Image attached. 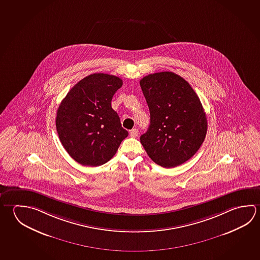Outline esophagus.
<instances>
[{"mask_svg":"<svg viewBox=\"0 0 260 260\" xmlns=\"http://www.w3.org/2000/svg\"><path fill=\"white\" fill-rule=\"evenodd\" d=\"M129 136L132 138H136L138 136V129L136 128H133L131 132H129Z\"/></svg>","mask_w":260,"mask_h":260,"instance_id":"1","label":"esophagus"}]
</instances>
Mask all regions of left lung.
I'll list each match as a JSON object with an SVG mask.
<instances>
[{
  "label": "left lung",
  "instance_id": "1",
  "mask_svg": "<svg viewBox=\"0 0 260 260\" xmlns=\"http://www.w3.org/2000/svg\"><path fill=\"white\" fill-rule=\"evenodd\" d=\"M140 85L150 114L141 144L155 164L181 165L196 154L206 136L207 119L199 98L185 79L169 71L148 75Z\"/></svg>",
  "mask_w": 260,
  "mask_h": 260
}]
</instances>
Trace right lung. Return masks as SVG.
Listing matches in <instances>:
<instances>
[{"label": "right lung", "mask_w": 260, "mask_h": 260, "mask_svg": "<svg viewBox=\"0 0 260 260\" xmlns=\"http://www.w3.org/2000/svg\"><path fill=\"white\" fill-rule=\"evenodd\" d=\"M120 78L104 73L87 76L60 103L55 127L64 149L78 164L96 167L110 160L128 133L111 108Z\"/></svg>", "instance_id": "right-lung-1"}]
</instances>
